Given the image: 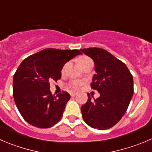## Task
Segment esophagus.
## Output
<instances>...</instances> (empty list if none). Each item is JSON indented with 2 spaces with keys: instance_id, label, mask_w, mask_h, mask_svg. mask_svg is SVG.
Listing matches in <instances>:
<instances>
[{
  "instance_id": "obj_1",
  "label": "esophagus",
  "mask_w": 152,
  "mask_h": 152,
  "mask_svg": "<svg viewBox=\"0 0 152 152\" xmlns=\"http://www.w3.org/2000/svg\"><path fill=\"white\" fill-rule=\"evenodd\" d=\"M70 95H71V96H72V97H75V96H76V95H77V92H70Z\"/></svg>"
}]
</instances>
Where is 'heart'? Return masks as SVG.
Masks as SVG:
<instances>
[{
    "mask_svg": "<svg viewBox=\"0 0 152 152\" xmlns=\"http://www.w3.org/2000/svg\"><path fill=\"white\" fill-rule=\"evenodd\" d=\"M89 59V57H86V56H83V57H81L80 59H79V63H81V62L84 61V60H88ZM82 84V82L80 81V80H73L70 83V86L73 89H78L80 86V85Z\"/></svg>",
    "mask_w": 152,
    "mask_h": 152,
    "instance_id": "obj_1",
    "label": "heart"
}]
</instances>
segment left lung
Masks as SVG:
<instances>
[{"instance_id":"obj_1","label":"left lung","mask_w":152,"mask_h":152,"mask_svg":"<svg viewBox=\"0 0 152 152\" xmlns=\"http://www.w3.org/2000/svg\"><path fill=\"white\" fill-rule=\"evenodd\" d=\"M95 63V74L91 87L100 97L88 101L81 106L84 122L93 128L106 130L112 128L126 112L134 94L133 76L128 67L107 50L99 48L80 49Z\"/></svg>"}]
</instances>
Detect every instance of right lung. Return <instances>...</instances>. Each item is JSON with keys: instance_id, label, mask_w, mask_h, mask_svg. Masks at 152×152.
I'll return each mask as SVG.
<instances>
[{"instance_id": "1", "label": "right lung", "mask_w": 152, "mask_h": 152, "mask_svg": "<svg viewBox=\"0 0 152 152\" xmlns=\"http://www.w3.org/2000/svg\"><path fill=\"white\" fill-rule=\"evenodd\" d=\"M81 54L78 50L46 48L24 59L13 76V98L24 120L48 128L60 120L70 95L63 91L53 96L50 81L61 78L67 62Z\"/></svg>"}]
</instances>
